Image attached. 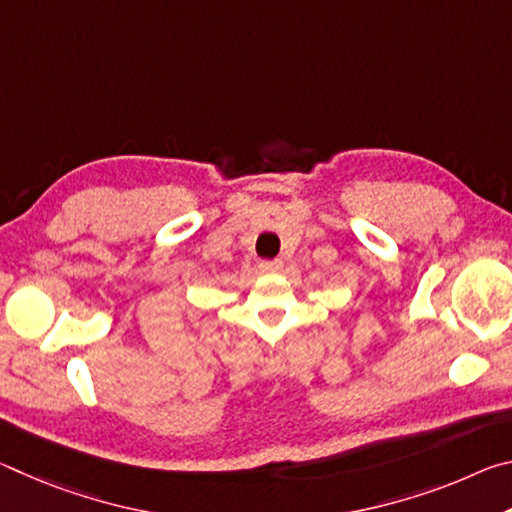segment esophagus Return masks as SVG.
<instances>
[{
	"instance_id": "obj_1",
	"label": "esophagus",
	"mask_w": 512,
	"mask_h": 512,
	"mask_svg": "<svg viewBox=\"0 0 512 512\" xmlns=\"http://www.w3.org/2000/svg\"><path fill=\"white\" fill-rule=\"evenodd\" d=\"M282 266H284L282 259H264V262H259V268H262L264 273H277L282 271Z\"/></svg>"
}]
</instances>
